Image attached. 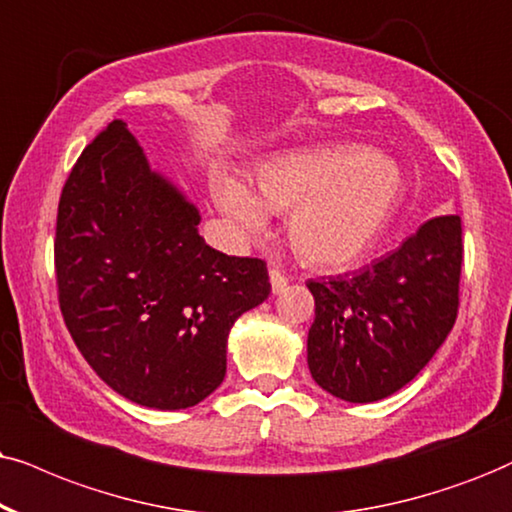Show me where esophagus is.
Masks as SVG:
<instances>
[{
	"mask_svg": "<svg viewBox=\"0 0 512 512\" xmlns=\"http://www.w3.org/2000/svg\"><path fill=\"white\" fill-rule=\"evenodd\" d=\"M269 281H271V290H274V295L283 293L288 286V276H283L278 269H269Z\"/></svg>",
	"mask_w": 512,
	"mask_h": 512,
	"instance_id": "34e87169",
	"label": "esophagus"
}]
</instances>
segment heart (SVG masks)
I'll use <instances>...</instances> for the list:
<instances>
[{
    "mask_svg": "<svg viewBox=\"0 0 512 512\" xmlns=\"http://www.w3.org/2000/svg\"><path fill=\"white\" fill-rule=\"evenodd\" d=\"M252 193L231 174L212 179V198L238 234H260L269 212L288 215L290 248L314 269H342L378 241L401 196V172L361 146H319L278 155L255 174Z\"/></svg>",
    "mask_w": 512,
    "mask_h": 512,
    "instance_id": "obj_1",
    "label": "heart"
}]
</instances>
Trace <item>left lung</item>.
Here are the masks:
<instances>
[{
	"label": "left lung",
	"mask_w": 512,
	"mask_h": 512,
	"mask_svg": "<svg viewBox=\"0 0 512 512\" xmlns=\"http://www.w3.org/2000/svg\"><path fill=\"white\" fill-rule=\"evenodd\" d=\"M461 262V217L446 215L352 276L309 281L316 319L307 364L316 385L371 404L411 383L454 328Z\"/></svg>",
	"instance_id": "left-lung-1"
}]
</instances>
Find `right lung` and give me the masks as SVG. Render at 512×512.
Here are the masks:
<instances>
[{
	"instance_id": "1",
	"label": "right lung",
	"mask_w": 512,
	"mask_h": 512,
	"mask_svg": "<svg viewBox=\"0 0 512 512\" xmlns=\"http://www.w3.org/2000/svg\"><path fill=\"white\" fill-rule=\"evenodd\" d=\"M198 224L122 120L84 148L58 200L63 321L103 383L148 409L210 397L231 326L271 293L267 264L210 248Z\"/></svg>"
}]
</instances>
